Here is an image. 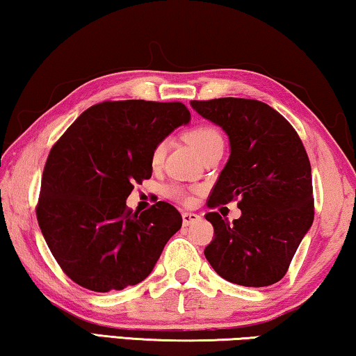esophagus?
Instances as JSON below:
<instances>
[{"instance_id":"34e87169","label":"esophagus","mask_w":356,"mask_h":356,"mask_svg":"<svg viewBox=\"0 0 356 356\" xmlns=\"http://www.w3.org/2000/svg\"><path fill=\"white\" fill-rule=\"evenodd\" d=\"M181 216H183L184 226H191V224L200 221V216L197 215V213H193V211H183Z\"/></svg>"}]
</instances>
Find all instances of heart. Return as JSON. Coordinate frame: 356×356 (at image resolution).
Returning <instances> with one entry per match:
<instances>
[{"instance_id": "heart-1", "label": "heart", "mask_w": 356, "mask_h": 356, "mask_svg": "<svg viewBox=\"0 0 356 356\" xmlns=\"http://www.w3.org/2000/svg\"><path fill=\"white\" fill-rule=\"evenodd\" d=\"M186 138L191 145H193L194 149L199 152L202 156L205 151H209L211 146H215L218 143H222V136L218 132V129L213 127V125H197L193 130H189ZM163 154H165V143H159L154 149H152L151 154V163L152 165H159L163 159ZM168 197H172L175 200H181V202H189L191 197L184 193L181 188H168L167 189Z\"/></svg>"}]
</instances>
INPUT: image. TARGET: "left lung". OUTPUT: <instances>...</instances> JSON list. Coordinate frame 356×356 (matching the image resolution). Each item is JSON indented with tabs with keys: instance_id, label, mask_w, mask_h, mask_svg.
<instances>
[{
	"instance_id": "left-lung-1",
	"label": "left lung",
	"mask_w": 356,
	"mask_h": 356,
	"mask_svg": "<svg viewBox=\"0 0 356 356\" xmlns=\"http://www.w3.org/2000/svg\"><path fill=\"white\" fill-rule=\"evenodd\" d=\"M226 132L231 156L211 191L209 207L238 199L242 216L229 222L207 213L215 237L205 258L224 280L269 286L282 280L314 222L312 168L302 141L285 118L247 98L191 102Z\"/></svg>"
}]
</instances>
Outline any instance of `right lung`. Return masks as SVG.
<instances>
[{
    "label": "right lung",
    "mask_w": 356,
    "mask_h": 356,
    "mask_svg": "<svg viewBox=\"0 0 356 356\" xmlns=\"http://www.w3.org/2000/svg\"><path fill=\"white\" fill-rule=\"evenodd\" d=\"M191 121L183 103L103 102L81 114L49 152L38 224L63 272L97 293L143 282L181 227L173 205L132 211L135 183L151 178V154Z\"/></svg>",
    "instance_id": "add662e5"
}]
</instances>
